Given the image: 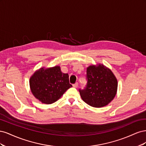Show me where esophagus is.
I'll use <instances>...</instances> for the list:
<instances>
[{
  "label": "esophagus",
  "instance_id": "esophagus-1",
  "mask_svg": "<svg viewBox=\"0 0 146 146\" xmlns=\"http://www.w3.org/2000/svg\"><path fill=\"white\" fill-rule=\"evenodd\" d=\"M78 83L77 82V83H76L75 84H74V85H73V87L77 88L78 87Z\"/></svg>",
  "mask_w": 146,
  "mask_h": 146
}]
</instances>
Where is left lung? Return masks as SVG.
I'll use <instances>...</instances> for the list:
<instances>
[{
    "label": "left lung",
    "mask_w": 146,
    "mask_h": 146,
    "mask_svg": "<svg viewBox=\"0 0 146 146\" xmlns=\"http://www.w3.org/2000/svg\"><path fill=\"white\" fill-rule=\"evenodd\" d=\"M87 85L80 90L82 100L91 107L100 108L107 105L115 98L117 80L111 70L103 64L90 65L86 69Z\"/></svg>",
    "instance_id": "obj_1"
}]
</instances>
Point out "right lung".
<instances>
[{"label":"right lung","mask_w":146,"mask_h":146,"mask_svg":"<svg viewBox=\"0 0 146 146\" xmlns=\"http://www.w3.org/2000/svg\"><path fill=\"white\" fill-rule=\"evenodd\" d=\"M29 84L33 96L45 104L55 102L72 86L68 74L61 72L60 66L36 70L30 77Z\"/></svg>","instance_id":"obj_1"}]
</instances>
